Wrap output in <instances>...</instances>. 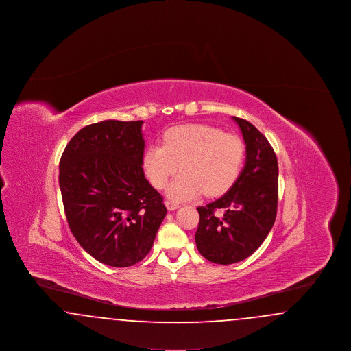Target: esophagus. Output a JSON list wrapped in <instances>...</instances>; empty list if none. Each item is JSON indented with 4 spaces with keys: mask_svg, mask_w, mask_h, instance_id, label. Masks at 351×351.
Masks as SVG:
<instances>
[{
    "mask_svg": "<svg viewBox=\"0 0 351 351\" xmlns=\"http://www.w3.org/2000/svg\"><path fill=\"white\" fill-rule=\"evenodd\" d=\"M166 206H167L168 210H176L180 205L179 204H176V202H173V201H166Z\"/></svg>",
    "mask_w": 351,
    "mask_h": 351,
    "instance_id": "34e87169",
    "label": "esophagus"
}]
</instances>
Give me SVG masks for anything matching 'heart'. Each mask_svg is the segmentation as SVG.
Listing matches in <instances>:
<instances>
[{"label": "heart", "instance_id": "heart-1", "mask_svg": "<svg viewBox=\"0 0 351 351\" xmlns=\"http://www.w3.org/2000/svg\"><path fill=\"white\" fill-rule=\"evenodd\" d=\"M245 145L239 136L202 123L179 125L163 134L162 145L151 143L142 156L149 182L156 189L180 167L167 188L168 197L185 201L205 192L215 197L228 192L241 175Z\"/></svg>", "mask_w": 351, "mask_h": 351}]
</instances>
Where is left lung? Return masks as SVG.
Here are the masks:
<instances>
[{
  "label": "left lung",
  "mask_w": 351,
  "mask_h": 351,
  "mask_svg": "<svg viewBox=\"0 0 351 351\" xmlns=\"http://www.w3.org/2000/svg\"><path fill=\"white\" fill-rule=\"evenodd\" d=\"M233 119L246 143L245 167L221 199L197 208L196 246L205 259L217 265H232L250 256L266 239L278 209L275 151L249 121Z\"/></svg>",
  "instance_id": "8db88e82"
}]
</instances>
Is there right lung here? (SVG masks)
<instances>
[{
    "label": "right lung",
    "instance_id": "obj_1",
    "mask_svg": "<svg viewBox=\"0 0 351 351\" xmlns=\"http://www.w3.org/2000/svg\"><path fill=\"white\" fill-rule=\"evenodd\" d=\"M143 121L106 119L68 142L59 185L69 229L96 261L129 267L150 252L167 209L145 178Z\"/></svg>",
    "mask_w": 351,
    "mask_h": 351
}]
</instances>
